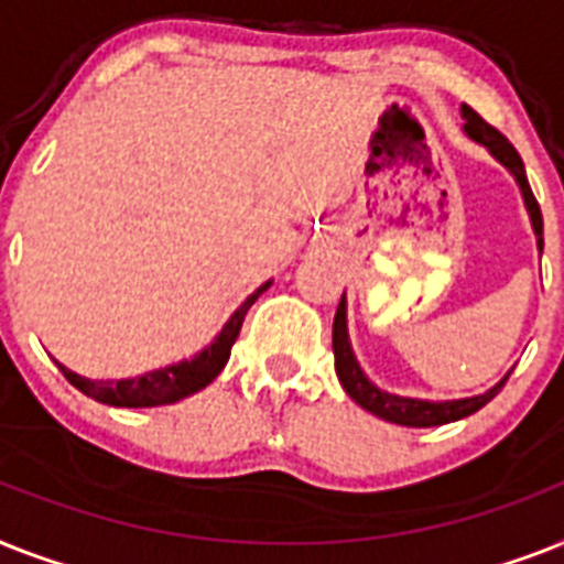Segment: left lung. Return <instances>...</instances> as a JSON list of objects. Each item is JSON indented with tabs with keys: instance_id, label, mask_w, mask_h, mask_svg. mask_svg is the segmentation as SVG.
I'll list each match as a JSON object with an SVG mask.
<instances>
[{
	"instance_id": "obj_1",
	"label": "left lung",
	"mask_w": 564,
	"mask_h": 564,
	"mask_svg": "<svg viewBox=\"0 0 564 564\" xmlns=\"http://www.w3.org/2000/svg\"><path fill=\"white\" fill-rule=\"evenodd\" d=\"M460 116H464V132L475 144L487 148L489 155L496 159L498 164H505L507 171L512 173L516 185L521 191V199H524V208L530 214V226H533L535 246L539 251L544 249V237H542V210H539V203H535L533 191H530L528 173H524V162L521 155L516 153L510 141L496 130L489 127L484 118L475 112L473 107H460ZM333 354H336V373L341 388L347 391V397L361 405L370 414H377L379 420H388V423L397 425H411V429H432V425H446L455 423V420H464V416L475 414L478 409H484L492 397H496L505 382L510 379L512 370H507V377L501 382L489 388L484 393H475V397H464V400H420V397H400V393H388L382 388H377L365 377V370L356 361L354 347H350V333H347V301L341 295L336 310V318H333Z\"/></svg>"
}]
</instances>
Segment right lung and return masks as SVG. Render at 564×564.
<instances>
[{
	"label": "right lung",
	"instance_id": "right-lung-1",
	"mask_svg": "<svg viewBox=\"0 0 564 564\" xmlns=\"http://www.w3.org/2000/svg\"><path fill=\"white\" fill-rule=\"evenodd\" d=\"M272 286V281H267L263 286L251 292L246 301L235 310V315L223 324V329L217 333V338L210 341L208 347H203L199 354L191 356V359H182L176 365H167V368L150 370V373H141V377L132 379H89L80 377L75 370H68L66 365L57 368L63 370V377L84 391L91 400L104 402V405H116V409H155V405H171V402L185 400L191 393L203 391L205 386H210L214 379L219 377V370L226 368L228 356H231V345L240 336L242 318L249 313V306L258 301L263 292Z\"/></svg>",
	"mask_w": 564,
	"mask_h": 564
}]
</instances>
